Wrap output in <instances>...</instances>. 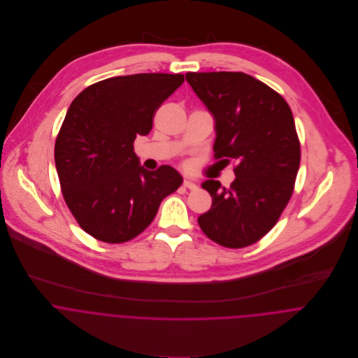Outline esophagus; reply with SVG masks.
Here are the masks:
<instances>
[{"mask_svg":"<svg viewBox=\"0 0 358 358\" xmlns=\"http://www.w3.org/2000/svg\"><path fill=\"white\" fill-rule=\"evenodd\" d=\"M183 186L187 187V189H190V190H197V189H199V186H197L194 182L189 180V179H185V180H183Z\"/></svg>","mask_w":358,"mask_h":358,"instance_id":"obj_1","label":"esophagus"}]
</instances>
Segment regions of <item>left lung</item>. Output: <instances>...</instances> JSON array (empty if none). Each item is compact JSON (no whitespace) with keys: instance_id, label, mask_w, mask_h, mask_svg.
<instances>
[{"instance_id":"8db88e82","label":"left lung","mask_w":358,"mask_h":358,"mask_svg":"<svg viewBox=\"0 0 358 358\" xmlns=\"http://www.w3.org/2000/svg\"><path fill=\"white\" fill-rule=\"evenodd\" d=\"M186 80L215 121V158L234 162L230 189L201 185L212 206L199 216L205 236L227 248L259 241L288 204L301 164V146L288 103L245 73H187Z\"/></svg>"}]
</instances>
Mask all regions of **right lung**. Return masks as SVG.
Masks as SVG:
<instances>
[{
    "label": "right lung",
    "instance_id": "add662e5",
    "mask_svg": "<svg viewBox=\"0 0 358 358\" xmlns=\"http://www.w3.org/2000/svg\"><path fill=\"white\" fill-rule=\"evenodd\" d=\"M183 81V74L164 73L111 77L70 104L56 138L55 164L66 204L96 240L135 238L182 185V175L169 165L143 168L134 141L152 131L154 111Z\"/></svg>",
    "mask_w": 358,
    "mask_h": 358
}]
</instances>
